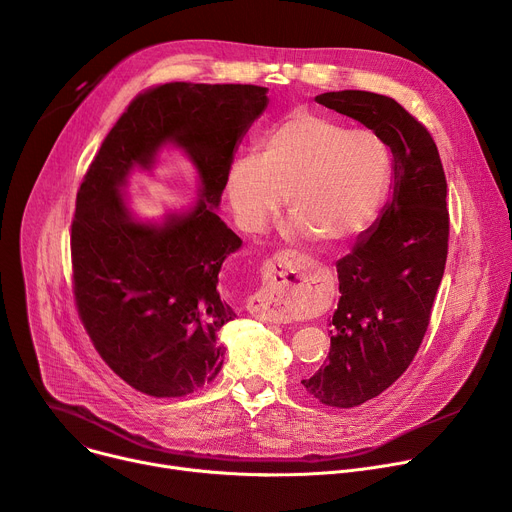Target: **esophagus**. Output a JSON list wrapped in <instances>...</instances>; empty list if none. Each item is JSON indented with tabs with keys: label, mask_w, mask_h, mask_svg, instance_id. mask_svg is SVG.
Returning <instances> with one entry per match:
<instances>
[{
	"label": "esophagus",
	"mask_w": 512,
	"mask_h": 512,
	"mask_svg": "<svg viewBox=\"0 0 512 512\" xmlns=\"http://www.w3.org/2000/svg\"><path fill=\"white\" fill-rule=\"evenodd\" d=\"M269 267V283L257 294L255 312L267 322L283 324L291 318V304L306 281L310 261L294 251H281L271 257Z\"/></svg>",
	"instance_id": "34e87169"
}]
</instances>
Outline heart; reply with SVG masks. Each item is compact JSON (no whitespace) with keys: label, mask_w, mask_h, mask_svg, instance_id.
<instances>
[{"label":"heart","mask_w":512,"mask_h":512,"mask_svg":"<svg viewBox=\"0 0 512 512\" xmlns=\"http://www.w3.org/2000/svg\"><path fill=\"white\" fill-rule=\"evenodd\" d=\"M389 176L391 156L375 133L296 109L263 133L255 158L233 164L227 196L245 231L261 233L287 196L298 235L338 245L373 223Z\"/></svg>","instance_id":"1"}]
</instances>
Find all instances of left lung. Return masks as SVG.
I'll use <instances>...</instances> for the list:
<instances>
[{
	"instance_id": "1",
	"label": "left lung",
	"mask_w": 512,
	"mask_h": 512,
	"mask_svg": "<svg viewBox=\"0 0 512 512\" xmlns=\"http://www.w3.org/2000/svg\"><path fill=\"white\" fill-rule=\"evenodd\" d=\"M316 101L373 129L395 158L379 225L336 263L328 358L302 381L320 403L350 409L389 389L421 346L448 259V182L431 133L395 99L336 91Z\"/></svg>"
}]
</instances>
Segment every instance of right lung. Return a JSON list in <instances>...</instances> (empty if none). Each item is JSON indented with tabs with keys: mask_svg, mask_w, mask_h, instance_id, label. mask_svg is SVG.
Instances as JSON below:
<instances>
[{
	"mask_svg": "<svg viewBox=\"0 0 512 512\" xmlns=\"http://www.w3.org/2000/svg\"><path fill=\"white\" fill-rule=\"evenodd\" d=\"M257 85L166 83L145 89L103 139L70 225L72 294L101 358L129 387L158 399L186 397L218 375L223 324L235 318L218 294V271L241 239L218 206L243 133L267 107ZM174 140L203 180L194 211L164 228L128 216L118 186Z\"/></svg>",
	"mask_w": 512,
	"mask_h": 512,
	"instance_id": "add662e5",
	"label": "right lung"
}]
</instances>
